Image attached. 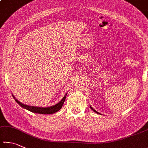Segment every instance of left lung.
Wrapping results in <instances>:
<instances>
[{
    "instance_id": "obj_1",
    "label": "left lung",
    "mask_w": 148,
    "mask_h": 148,
    "mask_svg": "<svg viewBox=\"0 0 148 148\" xmlns=\"http://www.w3.org/2000/svg\"><path fill=\"white\" fill-rule=\"evenodd\" d=\"M90 108H91V110H93V111H94V112H95V113H99L98 112H97V111L96 110H94V109H93V108H92L91 106H90Z\"/></svg>"
}]
</instances>
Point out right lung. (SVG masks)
<instances>
[{
	"label": "right lung",
	"instance_id": "obj_1",
	"mask_svg": "<svg viewBox=\"0 0 148 148\" xmlns=\"http://www.w3.org/2000/svg\"><path fill=\"white\" fill-rule=\"evenodd\" d=\"M66 95H67V93L65 95V96L63 97V99L61 100L59 102L57 103V104H55V106H50V107H48V108H40V107L30 106L25 105L24 104H22V103L19 102L18 100L15 99V98L14 97L13 95H12L14 97V99H15L16 102H17L21 107L26 109V110L32 111V112H33V113H40V114H53L54 113L57 112V111L58 110H60L61 108L62 107L64 102V101H65Z\"/></svg>",
	"mask_w": 148,
	"mask_h": 148
}]
</instances>
